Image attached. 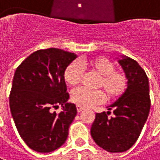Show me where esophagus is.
<instances>
[{"label": "esophagus", "instance_id": "1", "mask_svg": "<svg viewBox=\"0 0 160 160\" xmlns=\"http://www.w3.org/2000/svg\"><path fill=\"white\" fill-rule=\"evenodd\" d=\"M83 109H84V108L82 107V106H80V105H77V110H78V112H81Z\"/></svg>", "mask_w": 160, "mask_h": 160}]
</instances>
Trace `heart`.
<instances>
[{"mask_svg":"<svg viewBox=\"0 0 160 160\" xmlns=\"http://www.w3.org/2000/svg\"><path fill=\"white\" fill-rule=\"evenodd\" d=\"M86 67L99 76L97 86L102 88L108 99H116L123 94L127 87V78L124 73L116 70L115 64L103 57L82 58L79 62H73L66 68L64 80L70 86L80 83L82 77V68ZM104 94L100 90L89 91L83 88L75 90L71 94V100L82 107H89L101 103Z\"/></svg>","mask_w":160,"mask_h":160,"instance_id":"b5f03b06","label":"heart"}]
</instances>
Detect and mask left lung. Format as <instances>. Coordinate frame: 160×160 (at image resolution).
Returning <instances> with one entry per match:
<instances>
[{
  "instance_id": "1",
  "label": "left lung",
  "mask_w": 160,
  "mask_h": 160,
  "mask_svg": "<svg viewBox=\"0 0 160 160\" xmlns=\"http://www.w3.org/2000/svg\"><path fill=\"white\" fill-rule=\"evenodd\" d=\"M127 78V89L108 106L109 112L96 114L91 134L96 144L109 152H123L132 146L140 135L151 108L149 81L135 60H118ZM110 110L113 115L110 118Z\"/></svg>"
}]
</instances>
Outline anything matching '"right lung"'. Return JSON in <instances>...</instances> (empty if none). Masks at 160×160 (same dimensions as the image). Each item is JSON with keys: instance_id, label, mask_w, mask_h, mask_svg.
<instances>
[{"instance_id": "right-lung-1", "label": "right lung", "mask_w": 160, "mask_h": 160, "mask_svg": "<svg viewBox=\"0 0 160 160\" xmlns=\"http://www.w3.org/2000/svg\"><path fill=\"white\" fill-rule=\"evenodd\" d=\"M77 58L74 53L50 48L32 53L15 70L9 106L15 126L26 145L38 152H50L65 143L77 115L67 103L64 71ZM63 106L57 114L52 108Z\"/></svg>"}]
</instances>
